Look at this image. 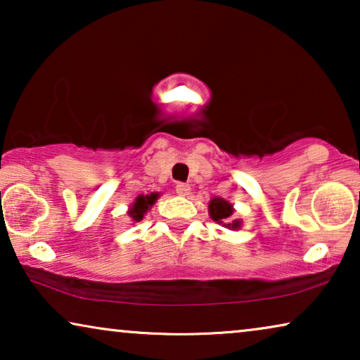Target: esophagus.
<instances>
[{
	"label": "esophagus",
	"instance_id": "obj_1",
	"mask_svg": "<svg viewBox=\"0 0 360 360\" xmlns=\"http://www.w3.org/2000/svg\"><path fill=\"white\" fill-rule=\"evenodd\" d=\"M175 191L179 196H188L190 195V185L186 184H176Z\"/></svg>",
	"mask_w": 360,
	"mask_h": 360
}]
</instances>
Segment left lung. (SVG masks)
<instances>
[{
  "instance_id": "1",
  "label": "left lung",
  "mask_w": 360,
  "mask_h": 360,
  "mask_svg": "<svg viewBox=\"0 0 360 360\" xmlns=\"http://www.w3.org/2000/svg\"><path fill=\"white\" fill-rule=\"evenodd\" d=\"M234 211V205L229 203L228 200L221 198V196H214V198H211L208 203L210 218L213 219L214 223L224 226V228L228 229L238 231L240 229V226H243V221L233 218Z\"/></svg>"
}]
</instances>
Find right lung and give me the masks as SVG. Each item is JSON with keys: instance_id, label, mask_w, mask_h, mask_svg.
I'll list each match as a JSON object with an SVG mask.
<instances>
[{"instance_id": "obj_1", "label": "right lung", "mask_w": 360, "mask_h": 360, "mask_svg": "<svg viewBox=\"0 0 360 360\" xmlns=\"http://www.w3.org/2000/svg\"><path fill=\"white\" fill-rule=\"evenodd\" d=\"M159 196L160 193H157V191H154V193L136 196V200L132 201V205L127 208V216H129L132 223H139V221H142V218L147 214V211L154 206L157 200H159Z\"/></svg>"}]
</instances>
